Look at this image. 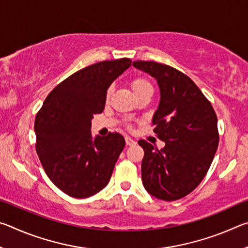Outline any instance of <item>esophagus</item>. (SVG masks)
Returning a JSON list of instances; mask_svg holds the SVG:
<instances>
[{
    "label": "esophagus",
    "mask_w": 248,
    "mask_h": 248,
    "mask_svg": "<svg viewBox=\"0 0 248 248\" xmlns=\"http://www.w3.org/2000/svg\"><path fill=\"white\" fill-rule=\"evenodd\" d=\"M125 143H127V145H134L136 144V140H133L130 137H125Z\"/></svg>",
    "instance_id": "obj_1"
}]
</instances>
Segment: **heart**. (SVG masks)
Returning a JSON list of instances; mask_svg holds the SVG:
<instances>
[{"label": "heart", "instance_id": "obj_1", "mask_svg": "<svg viewBox=\"0 0 248 248\" xmlns=\"http://www.w3.org/2000/svg\"><path fill=\"white\" fill-rule=\"evenodd\" d=\"M131 87H132V90H133L134 94H136V95L142 93V92L152 90V85H151L150 82L148 81V79H145L143 78H136L134 79H132ZM110 94H111V90H108L107 98H109Z\"/></svg>", "mask_w": 248, "mask_h": 248}]
</instances>
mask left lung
Masks as SVG:
<instances>
[{
    "label": "left lung",
    "instance_id": "8db88e82",
    "mask_svg": "<svg viewBox=\"0 0 248 248\" xmlns=\"http://www.w3.org/2000/svg\"><path fill=\"white\" fill-rule=\"evenodd\" d=\"M132 65L156 79L158 107L153 131L165 146L144 140L141 173L145 190L161 200H178L204 178L219 145L217 118L211 103L192 79L170 65L134 61Z\"/></svg>",
    "mask_w": 248,
    "mask_h": 248
}]
</instances>
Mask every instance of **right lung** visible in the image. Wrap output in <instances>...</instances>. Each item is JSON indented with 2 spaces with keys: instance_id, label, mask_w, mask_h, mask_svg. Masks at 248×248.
Wrapping results in <instances>:
<instances>
[{
  "instance_id": "add662e5",
  "label": "right lung",
  "mask_w": 248,
  "mask_h": 248,
  "mask_svg": "<svg viewBox=\"0 0 248 248\" xmlns=\"http://www.w3.org/2000/svg\"><path fill=\"white\" fill-rule=\"evenodd\" d=\"M128 58L103 61L70 75L50 92L35 120L36 151L46 174L59 189L87 198L107 186L124 138L91 132L103 112L108 87L130 68Z\"/></svg>"
}]
</instances>
